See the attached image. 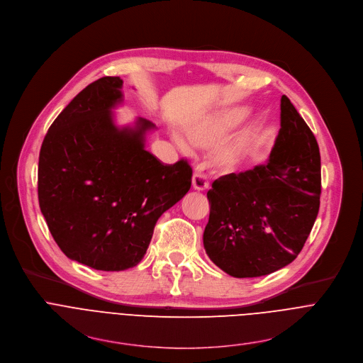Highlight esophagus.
<instances>
[{
	"label": "esophagus",
	"mask_w": 363,
	"mask_h": 363,
	"mask_svg": "<svg viewBox=\"0 0 363 363\" xmlns=\"http://www.w3.org/2000/svg\"><path fill=\"white\" fill-rule=\"evenodd\" d=\"M191 187L197 191H205L209 187V183L206 182L205 176L202 174H194L191 179Z\"/></svg>",
	"instance_id": "esophagus-1"
}]
</instances>
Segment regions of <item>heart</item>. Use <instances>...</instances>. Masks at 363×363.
Returning a JSON list of instances; mask_svg holds the SVG:
<instances>
[{
  "label": "heart",
  "mask_w": 363,
  "mask_h": 363,
  "mask_svg": "<svg viewBox=\"0 0 363 363\" xmlns=\"http://www.w3.org/2000/svg\"><path fill=\"white\" fill-rule=\"evenodd\" d=\"M248 116L247 108H232L225 112L216 113L200 123L191 124L186 128V137L189 143L197 148H206L218 143L232 128L239 125ZM180 145L183 141L177 140ZM251 141L250 133H239L230 138H226L215 147L211 155V163L219 170H230L236 167L244 158Z\"/></svg>",
  "instance_id": "1"
}]
</instances>
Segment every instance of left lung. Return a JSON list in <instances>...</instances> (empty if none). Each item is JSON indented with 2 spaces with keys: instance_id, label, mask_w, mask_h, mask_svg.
Wrapping results in <instances>:
<instances>
[{
  "instance_id": "obj_1",
  "label": "left lung",
  "mask_w": 363,
  "mask_h": 363,
  "mask_svg": "<svg viewBox=\"0 0 363 363\" xmlns=\"http://www.w3.org/2000/svg\"><path fill=\"white\" fill-rule=\"evenodd\" d=\"M281 130L265 164L230 173L208 191L203 247L235 278L275 272L303 250L320 208V151L290 99L281 96Z\"/></svg>"
}]
</instances>
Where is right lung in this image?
Instances as JSON below:
<instances>
[{
    "mask_svg": "<svg viewBox=\"0 0 363 363\" xmlns=\"http://www.w3.org/2000/svg\"><path fill=\"white\" fill-rule=\"evenodd\" d=\"M123 84L105 76L79 92L38 157V203L53 239L67 258L101 271L135 267L158 218L191 186L184 160L167 166L145 150L152 123L116 125Z\"/></svg>",
    "mask_w": 363,
    "mask_h": 363,
    "instance_id": "1",
    "label": "right lung"
}]
</instances>
